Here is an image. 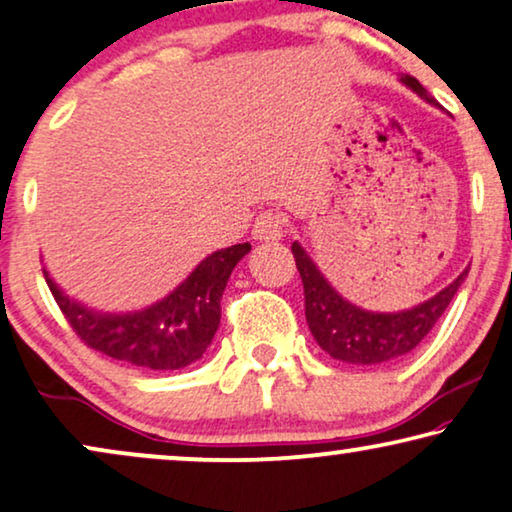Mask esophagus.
<instances>
[{
	"mask_svg": "<svg viewBox=\"0 0 512 512\" xmlns=\"http://www.w3.org/2000/svg\"><path fill=\"white\" fill-rule=\"evenodd\" d=\"M285 234V218L276 211H264L255 218L253 236L257 241H278Z\"/></svg>",
	"mask_w": 512,
	"mask_h": 512,
	"instance_id": "1",
	"label": "esophagus"
}]
</instances>
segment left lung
I'll return each mask as SVG.
<instances>
[{"label":"left lung","mask_w":512,"mask_h":512,"mask_svg":"<svg viewBox=\"0 0 512 512\" xmlns=\"http://www.w3.org/2000/svg\"><path fill=\"white\" fill-rule=\"evenodd\" d=\"M401 81L422 99L436 104L434 97L422 88V83L415 76H401ZM292 255L297 262L301 283H304L308 329L322 350L348 364H383L415 350L422 338L434 329L438 318L450 306L459 285L469 276V269H464L445 290L424 304L410 308V311L369 313L345 301L322 278L318 266L301 250L299 243H292Z\"/></svg>","instance_id":"left-lung-1"}]
</instances>
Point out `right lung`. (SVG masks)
I'll list each match as a JSON object with an SVG mask.
<instances>
[{
  "mask_svg": "<svg viewBox=\"0 0 512 512\" xmlns=\"http://www.w3.org/2000/svg\"><path fill=\"white\" fill-rule=\"evenodd\" d=\"M250 253V243H236L206 257L185 283L148 311L129 315H99L57 290L43 269L69 327L88 348L139 369L171 371L197 362L211 345L220 325V299L229 273Z\"/></svg>",
  "mask_w": 512,
  "mask_h": 512,
  "instance_id": "1",
  "label": "right lung"
}]
</instances>
